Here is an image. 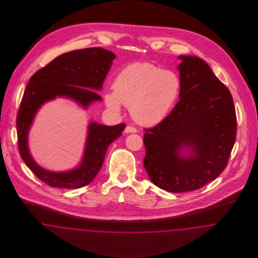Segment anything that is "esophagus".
I'll list each match as a JSON object with an SVG mask.
<instances>
[{"label": "esophagus", "instance_id": "obj_1", "mask_svg": "<svg viewBox=\"0 0 258 258\" xmlns=\"http://www.w3.org/2000/svg\"><path fill=\"white\" fill-rule=\"evenodd\" d=\"M136 132H137L136 127L132 126V125H126V127L124 128V133L125 134H135Z\"/></svg>", "mask_w": 258, "mask_h": 258}]
</instances>
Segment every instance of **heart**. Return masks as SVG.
Returning <instances> with one entry per match:
<instances>
[{"instance_id":"b5f03b06","label":"heart","mask_w":258,"mask_h":258,"mask_svg":"<svg viewBox=\"0 0 258 258\" xmlns=\"http://www.w3.org/2000/svg\"><path fill=\"white\" fill-rule=\"evenodd\" d=\"M181 91L180 77L151 62H134L121 70L113 82V92L104 100L112 110L123 104L135 121L143 125L160 123L170 112Z\"/></svg>"}]
</instances>
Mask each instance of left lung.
Wrapping results in <instances>:
<instances>
[{
    "label": "left lung",
    "mask_w": 258,
    "mask_h": 258,
    "mask_svg": "<svg viewBox=\"0 0 258 258\" xmlns=\"http://www.w3.org/2000/svg\"><path fill=\"white\" fill-rule=\"evenodd\" d=\"M180 100L160 123L145 128L144 167L151 181L170 192L197 190L220 176L237 135L233 98L208 64L180 56ZM183 149L189 156L181 155Z\"/></svg>",
    "instance_id": "1"
}]
</instances>
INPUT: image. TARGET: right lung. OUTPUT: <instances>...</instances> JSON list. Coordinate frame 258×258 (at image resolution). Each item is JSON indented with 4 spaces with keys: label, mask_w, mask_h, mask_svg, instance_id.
<instances>
[{
    "label": "right lung",
    "mask_w": 258,
    "mask_h": 258,
    "mask_svg": "<svg viewBox=\"0 0 258 258\" xmlns=\"http://www.w3.org/2000/svg\"><path fill=\"white\" fill-rule=\"evenodd\" d=\"M115 55L100 47L74 50L50 61L34 74L25 89L16 118L17 142L22 160L43 183L53 187L79 188L97 176L111 143L122 135L124 123L107 126L89 124L86 148L80 165L74 170L51 172L38 166L30 155L27 139L38 108L56 97L73 98L87 108L102 98L93 89L100 90Z\"/></svg>",
    "instance_id": "right-lung-1"
}]
</instances>
